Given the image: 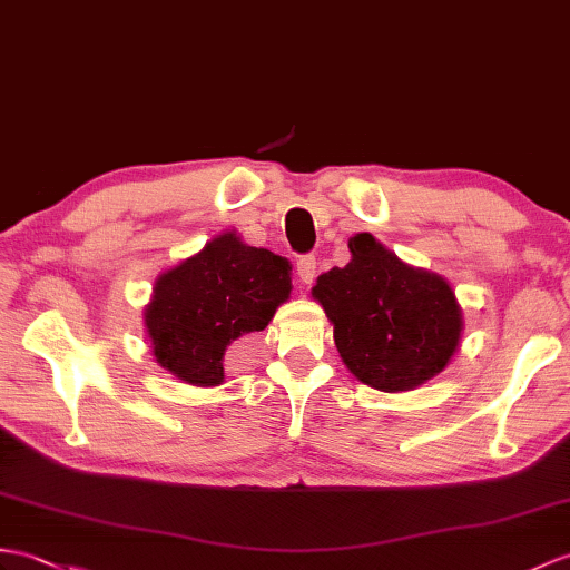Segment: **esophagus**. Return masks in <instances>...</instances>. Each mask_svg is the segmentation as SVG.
<instances>
[{
	"mask_svg": "<svg viewBox=\"0 0 570 570\" xmlns=\"http://www.w3.org/2000/svg\"><path fill=\"white\" fill-rule=\"evenodd\" d=\"M315 269H317V262H315L313 255H303V257L296 262V274H298L301 284H313Z\"/></svg>",
	"mask_w": 570,
	"mask_h": 570,
	"instance_id": "34e87169",
	"label": "esophagus"
}]
</instances>
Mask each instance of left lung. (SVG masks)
<instances>
[{"mask_svg": "<svg viewBox=\"0 0 570 570\" xmlns=\"http://www.w3.org/2000/svg\"><path fill=\"white\" fill-rule=\"evenodd\" d=\"M352 259L317 276L313 298L333 323L342 362L386 393L436 376L459 347L464 315L440 274L415 269L374 235L350 240Z\"/></svg>", "mask_w": 570, "mask_h": 570, "instance_id": "1", "label": "left lung"}]
</instances>
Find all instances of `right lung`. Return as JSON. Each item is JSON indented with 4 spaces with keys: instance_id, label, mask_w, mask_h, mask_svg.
<instances>
[{
    "instance_id": "1",
    "label": "right lung",
    "mask_w": 570,
    "mask_h": 570,
    "mask_svg": "<svg viewBox=\"0 0 570 570\" xmlns=\"http://www.w3.org/2000/svg\"><path fill=\"white\" fill-rule=\"evenodd\" d=\"M291 294V264L235 233L206 243L155 282L145 308L155 362L191 386L223 383V356L259 333Z\"/></svg>"
}]
</instances>
